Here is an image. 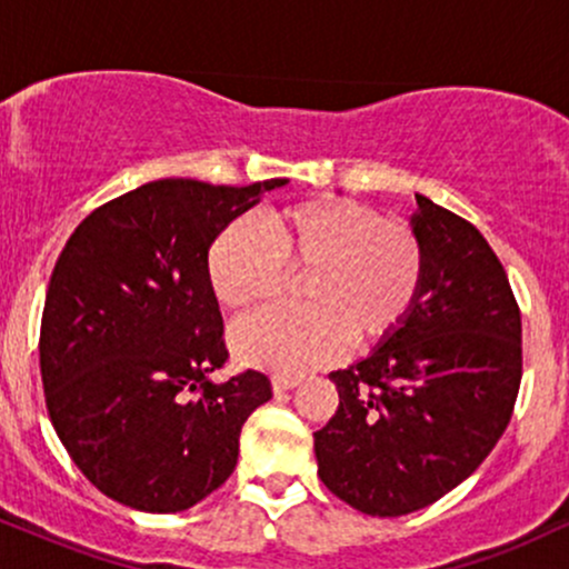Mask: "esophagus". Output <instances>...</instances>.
I'll list each match as a JSON object with an SVG mask.
<instances>
[{
  "instance_id": "34e87169",
  "label": "esophagus",
  "mask_w": 569,
  "mask_h": 569,
  "mask_svg": "<svg viewBox=\"0 0 569 569\" xmlns=\"http://www.w3.org/2000/svg\"><path fill=\"white\" fill-rule=\"evenodd\" d=\"M297 385H299L297 377H286V375L272 377V390H276V393H283V390L297 388Z\"/></svg>"
}]
</instances>
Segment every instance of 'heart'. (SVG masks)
<instances>
[{
	"label": "heart",
	"mask_w": 569,
	"mask_h": 569,
	"mask_svg": "<svg viewBox=\"0 0 569 569\" xmlns=\"http://www.w3.org/2000/svg\"><path fill=\"white\" fill-rule=\"evenodd\" d=\"M286 270H310L305 307H270L232 329L246 367L297 377L371 342L407 318L422 283V251L407 227L361 202L318 198L264 219L234 221L208 248V283L232 310L267 302Z\"/></svg>",
	"instance_id": "b5f03b06"
}]
</instances>
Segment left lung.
<instances>
[{"label":"left lung","mask_w":569,"mask_h":569,"mask_svg":"<svg viewBox=\"0 0 569 569\" xmlns=\"http://www.w3.org/2000/svg\"><path fill=\"white\" fill-rule=\"evenodd\" d=\"M415 200L420 293L367 358L331 371L339 407L316 433L321 481L369 516L420 511L462 485L521 382V316L500 259L471 221Z\"/></svg>","instance_id":"obj_1"}]
</instances>
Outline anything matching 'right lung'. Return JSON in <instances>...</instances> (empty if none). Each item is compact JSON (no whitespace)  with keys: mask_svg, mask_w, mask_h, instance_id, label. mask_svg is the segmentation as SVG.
Segmentation results:
<instances>
[{"mask_svg":"<svg viewBox=\"0 0 569 569\" xmlns=\"http://www.w3.org/2000/svg\"><path fill=\"white\" fill-rule=\"evenodd\" d=\"M286 184L149 181L96 208L63 246L39 369L58 439L107 498L179 513L234 471L240 428L272 388L253 369L208 380L227 361L208 248Z\"/></svg>","mask_w":569,"mask_h":569,"instance_id":"right-lung-1","label":"right lung"}]
</instances>
